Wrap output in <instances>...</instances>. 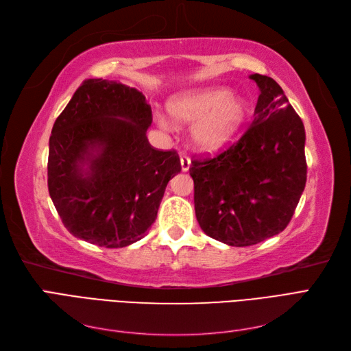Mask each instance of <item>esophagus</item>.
Listing matches in <instances>:
<instances>
[{
	"mask_svg": "<svg viewBox=\"0 0 351 351\" xmlns=\"http://www.w3.org/2000/svg\"><path fill=\"white\" fill-rule=\"evenodd\" d=\"M180 164H182V171H189L190 158L186 155H182V158H180Z\"/></svg>",
	"mask_w": 351,
	"mask_h": 351,
	"instance_id": "obj_1",
	"label": "esophagus"
}]
</instances>
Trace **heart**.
<instances>
[{
    "instance_id": "obj_1",
    "label": "heart",
    "mask_w": 351,
    "mask_h": 351,
    "mask_svg": "<svg viewBox=\"0 0 351 351\" xmlns=\"http://www.w3.org/2000/svg\"><path fill=\"white\" fill-rule=\"evenodd\" d=\"M167 111L177 124L195 123L192 143L197 151L217 154L234 139L250 114L249 104L227 88L192 89L168 101Z\"/></svg>"
}]
</instances>
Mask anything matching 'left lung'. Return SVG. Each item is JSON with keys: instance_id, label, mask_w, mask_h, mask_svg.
<instances>
[{"instance_id": "obj_1", "label": "left lung", "mask_w": 351, "mask_h": 351, "mask_svg": "<svg viewBox=\"0 0 351 351\" xmlns=\"http://www.w3.org/2000/svg\"><path fill=\"white\" fill-rule=\"evenodd\" d=\"M261 95L249 129L227 151L193 159L195 210L205 234L244 247L277 236L306 186L304 125L280 84L252 74Z\"/></svg>"}]
</instances>
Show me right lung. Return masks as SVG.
I'll return each mask as SVG.
<instances>
[{
    "label": "right lung",
    "mask_w": 351,
    "mask_h": 351,
    "mask_svg": "<svg viewBox=\"0 0 351 351\" xmlns=\"http://www.w3.org/2000/svg\"><path fill=\"white\" fill-rule=\"evenodd\" d=\"M151 105L123 83L84 80L52 127L48 190L74 237L119 249L141 240L169 180L182 171L176 151L147 142Z\"/></svg>",
    "instance_id": "add662e5"
}]
</instances>
